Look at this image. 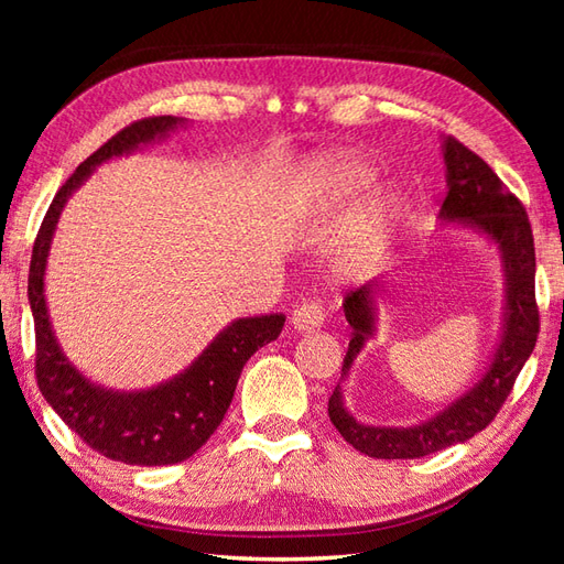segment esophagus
Listing matches in <instances>:
<instances>
[{
  "label": "esophagus",
  "instance_id": "esophagus-1",
  "mask_svg": "<svg viewBox=\"0 0 564 564\" xmlns=\"http://www.w3.org/2000/svg\"><path fill=\"white\" fill-rule=\"evenodd\" d=\"M291 325L297 332H313L325 325V305H322L319 297H310V301L297 305L291 315Z\"/></svg>",
  "mask_w": 564,
  "mask_h": 564
}]
</instances>
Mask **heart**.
<instances>
[{"mask_svg":"<svg viewBox=\"0 0 564 564\" xmlns=\"http://www.w3.org/2000/svg\"><path fill=\"white\" fill-rule=\"evenodd\" d=\"M329 178H332V184H337L339 188L349 191V188L366 184L368 172L364 164L344 160L339 164L329 166ZM382 230H386V206H382L380 200H373L364 210L361 220H358V225H356V232H354V239L349 245V257L361 259L368 254V251H373L382 239Z\"/></svg>","mask_w":564,"mask_h":564,"instance_id":"b5f03b06","label":"heart"}]
</instances>
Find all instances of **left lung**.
<instances>
[{
  "label": "left lung",
  "instance_id": "8db88e82",
  "mask_svg": "<svg viewBox=\"0 0 564 564\" xmlns=\"http://www.w3.org/2000/svg\"><path fill=\"white\" fill-rule=\"evenodd\" d=\"M443 160H446L448 191L443 198L441 215L446 220H460L492 237L497 242L507 273V315L505 337H501L495 361L485 378L455 400L429 422L398 429V426H366L344 410L341 388L337 386L329 398V419L344 441L368 458L406 460L424 458L453 443L473 438L477 431L487 429L499 414L501 404L513 390L523 364L535 349L541 332V313L535 303V247L533 230L523 203L511 194L507 184L492 172L480 154L465 148L460 140H443ZM378 281L349 291L344 297V315L351 325L349 351L344 356V376L349 373L356 354L364 349L373 332V289Z\"/></svg>",
  "mask_w": 564,
  "mask_h": 564
}]
</instances>
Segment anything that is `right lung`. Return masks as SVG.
Segmentation results:
<instances>
[{
  "instance_id": "1",
  "label": "right lung",
  "mask_w": 564,
  "mask_h": 564,
  "mask_svg": "<svg viewBox=\"0 0 564 564\" xmlns=\"http://www.w3.org/2000/svg\"><path fill=\"white\" fill-rule=\"evenodd\" d=\"M176 123L174 116L142 118L89 154L59 186L31 254L29 303L35 325V380L43 398L89 448L128 465H174L191 458L220 426L245 364L263 344L279 337L285 322L279 313L237 319L182 376L142 392H111L91 386L59 351L43 295L45 259L59 210L94 166L170 133Z\"/></svg>"
}]
</instances>
